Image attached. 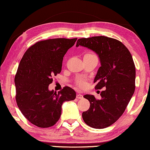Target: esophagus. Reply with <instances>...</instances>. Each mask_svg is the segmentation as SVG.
Instances as JSON below:
<instances>
[{"label":"esophagus","instance_id":"esophagus-1","mask_svg":"<svg viewBox=\"0 0 150 150\" xmlns=\"http://www.w3.org/2000/svg\"><path fill=\"white\" fill-rule=\"evenodd\" d=\"M83 95H81V94H77V95H76V99H83Z\"/></svg>","mask_w":150,"mask_h":150}]
</instances>
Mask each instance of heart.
I'll return each mask as SVG.
<instances>
[{
    "label": "heart",
    "instance_id": "heart-1",
    "mask_svg": "<svg viewBox=\"0 0 150 150\" xmlns=\"http://www.w3.org/2000/svg\"><path fill=\"white\" fill-rule=\"evenodd\" d=\"M94 55V54H92V53H86V54L85 55ZM79 84L81 86H83V82L82 81H79Z\"/></svg>",
    "mask_w": 150,
    "mask_h": 150
}]
</instances>
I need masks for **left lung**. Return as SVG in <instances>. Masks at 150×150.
Returning a JSON list of instances; mask_svg holds the SVG:
<instances>
[{
  "label": "left lung",
  "instance_id": "left-lung-1",
  "mask_svg": "<svg viewBox=\"0 0 150 150\" xmlns=\"http://www.w3.org/2000/svg\"><path fill=\"white\" fill-rule=\"evenodd\" d=\"M79 46L98 55L101 67L94 83L95 89L104 88L99 100L94 95L83 96L90 106L82 113L83 119L92 128H106L121 117L134 93L136 67L132 54L121 42L105 36L79 39Z\"/></svg>",
  "mask_w": 150,
  "mask_h": 150
}]
</instances>
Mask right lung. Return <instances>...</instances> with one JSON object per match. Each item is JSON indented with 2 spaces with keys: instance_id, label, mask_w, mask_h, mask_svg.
<instances>
[{
  "instance_id": "1",
  "label": "right lung",
  "mask_w": 150,
  "mask_h": 150,
  "mask_svg": "<svg viewBox=\"0 0 150 150\" xmlns=\"http://www.w3.org/2000/svg\"><path fill=\"white\" fill-rule=\"evenodd\" d=\"M77 38L50 39L37 42L24 53L14 83L16 101L25 117L41 128L52 127L60 119L64 101L75 99L76 92L69 87L58 94L49 90L52 76L60 74L62 60Z\"/></svg>"
}]
</instances>
